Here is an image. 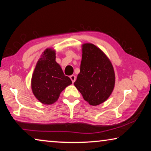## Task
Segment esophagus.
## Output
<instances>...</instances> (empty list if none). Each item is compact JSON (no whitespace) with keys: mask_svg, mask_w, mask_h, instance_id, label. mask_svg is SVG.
<instances>
[{"mask_svg":"<svg viewBox=\"0 0 151 151\" xmlns=\"http://www.w3.org/2000/svg\"><path fill=\"white\" fill-rule=\"evenodd\" d=\"M70 79L72 81V82L73 83H75V81H76V76L75 75H71L70 76Z\"/></svg>","mask_w":151,"mask_h":151,"instance_id":"obj_1","label":"esophagus"}]
</instances>
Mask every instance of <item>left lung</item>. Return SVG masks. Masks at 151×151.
Segmentation results:
<instances>
[{"label":"left lung","instance_id":"left-lung-1","mask_svg":"<svg viewBox=\"0 0 151 151\" xmlns=\"http://www.w3.org/2000/svg\"><path fill=\"white\" fill-rule=\"evenodd\" d=\"M80 73L74 85L90 105L102 104L111 96L115 83L113 66L105 53L91 43L82 45Z\"/></svg>","mask_w":151,"mask_h":151}]
</instances>
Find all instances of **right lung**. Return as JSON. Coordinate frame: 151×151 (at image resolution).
I'll list each match as a JSON object with an SVG mask.
<instances>
[{
	"mask_svg": "<svg viewBox=\"0 0 151 151\" xmlns=\"http://www.w3.org/2000/svg\"><path fill=\"white\" fill-rule=\"evenodd\" d=\"M72 84L68 76L55 61V51L47 49L37 62L31 81L34 95L44 104H51L58 100L61 92Z\"/></svg>",
	"mask_w": 151,
	"mask_h": 151,
	"instance_id": "obj_1",
	"label": "right lung"
}]
</instances>
